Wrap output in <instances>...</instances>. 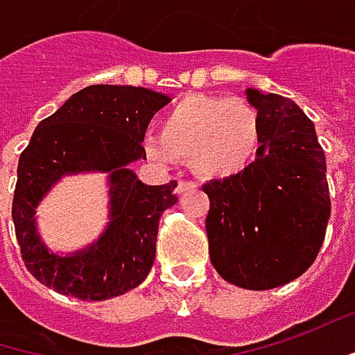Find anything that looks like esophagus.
Segmentation results:
<instances>
[{
  "label": "esophagus",
  "instance_id": "esophagus-1",
  "mask_svg": "<svg viewBox=\"0 0 355 355\" xmlns=\"http://www.w3.org/2000/svg\"><path fill=\"white\" fill-rule=\"evenodd\" d=\"M193 189H197V182H193V180H178V184H177L178 195H184L187 191H193Z\"/></svg>",
  "mask_w": 355,
  "mask_h": 355
}]
</instances>
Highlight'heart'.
I'll list each match as a JSON object with an SVG mask.
<instances>
[{"label":"heart","instance_id":"1","mask_svg":"<svg viewBox=\"0 0 355 355\" xmlns=\"http://www.w3.org/2000/svg\"><path fill=\"white\" fill-rule=\"evenodd\" d=\"M263 116L247 100L191 94L160 118V136L146 153L160 164L191 160L202 178H231L251 171L263 155Z\"/></svg>","mask_w":355,"mask_h":355}]
</instances>
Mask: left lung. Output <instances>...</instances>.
Returning a JSON list of instances; mask_svg holds the SVG:
<instances>
[{"label": "left lung", "mask_w": 355, "mask_h": 355, "mask_svg": "<svg viewBox=\"0 0 355 355\" xmlns=\"http://www.w3.org/2000/svg\"><path fill=\"white\" fill-rule=\"evenodd\" d=\"M263 116V155L245 175L202 187L209 255L225 282L265 291L315 261L331 213L325 155L313 122L289 98L247 90Z\"/></svg>", "instance_id": "1"}]
</instances>
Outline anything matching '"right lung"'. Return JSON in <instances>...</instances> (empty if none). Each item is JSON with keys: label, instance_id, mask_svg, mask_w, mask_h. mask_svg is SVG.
Listing matches in <instances>:
<instances>
[{"label": "right lung", "instance_id": "right-lung-1", "mask_svg": "<svg viewBox=\"0 0 355 355\" xmlns=\"http://www.w3.org/2000/svg\"><path fill=\"white\" fill-rule=\"evenodd\" d=\"M171 98L135 86H88L44 118L17 162L11 219L28 271L46 287L84 302L118 297L146 279L157 255L158 220L178 198L177 180L150 187L128 168L146 158L148 122ZM109 173L111 223L88 250L50 254L35 231V207L63 176Z\"/></svg>", "mask_w": 355, "mask_h": 355}]
</instances>
